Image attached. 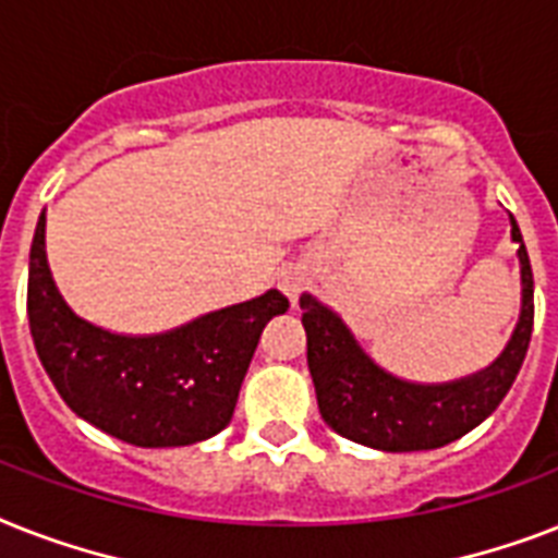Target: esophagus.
Returning a JSON list of instances; mask_svg holds the SVG:
<instances>
[{"label": "esophagus", "mask_w": 558, "mask_h": 558, "mask_svg": "<svg viewBox=\"0 0 558 558\" xmlns=\"http://www.w3.org/2000/svg\"><path fill=\"white\" fill-rule=\"evenodd\" d=\"M278 287H280V292L287 294L289 301L294 303L298 298H301L303 289L310 287V275H306V269H303V266H287V269L278 275Z\"/></svg>", "instance_id": "obj_1"}]
</instances>
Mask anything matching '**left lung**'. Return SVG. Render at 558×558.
I'll use <instances>...</instances> for the list:
<instances>
[{
  "label": "left lung",
  "instance_id": "obj_1",
  "mask_svg": "<svg viewBox=\"0 0 558 558\" xmlns=\"http://www.w3.org/2000/svg\"><path fill=\"white\" fill-rule=\"evenodd\" d=\"M510 238L519 243L522 312L501 355L459 381L415 384L387 373L366 355L338 312L310 292L301 294L306 361L320 418L338 436L384 452L436 450L468 436L501 404L522 369L533 332V269L513 215Z\"/></svg>",
  "mask_w": 558,
  "mask_h": 558
}]
</instances>
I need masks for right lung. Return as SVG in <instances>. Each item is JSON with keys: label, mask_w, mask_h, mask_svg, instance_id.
Segmentation results:
<instances>
[{"label": "right lung", "mask_w": 558, "mask_h": 558, "mask_svg": "<svg viewBox=\"0 0 558 558\" xmlns=\"http://www.w3.org/2000/svg\"><path fill=\"white\" fill-rule=\"evenodd\" d=\"M289 301L278 289L157 335H120L80 318L53 283L45 211L28 264L36 355L71 410L134 447H185L229 427L260 332Z\"/></svg>", "instance_id": "1"}]
</instances>
